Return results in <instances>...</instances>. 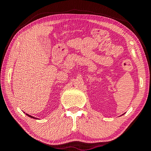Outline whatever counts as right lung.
Here are the masks:
<instances>
[{
    "label": "right lung",
    "instance_id": "obj_1",
    "mask_svg": "<svg viewBox=\"0 0 151 151\" xmlns=\"http://www.w3.org/2000/svg\"><path fill=\"white\" fill-rule=\"evenodd\" d=\"M27 114V116H29V117H32V118H35V117H33V116H30V115H29V114Z\"/></svg>",
    "mask_w": 151,
    "mask_h": 151
}]
</instances>
